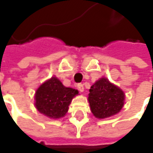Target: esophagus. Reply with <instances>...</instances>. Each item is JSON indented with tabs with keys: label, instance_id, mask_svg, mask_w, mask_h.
<instances>
[{
	"label": "esophagus",
	"instance_id": "obj_1",
	"mask_svg": "<svg viewBox=\"0 0 153 153\" xmlns=\"http://www.w3.org/2000/svg\"><path fill=\"white\" fill-rule=\"evenodd\" d=\"M77 89L79 90L80 92H83L84 91V87H83V85L82 84H81V83H79V84H77Z\"/></svg>",
	"mask_w": 153,
	"mask_h": 153
}]
</instances>
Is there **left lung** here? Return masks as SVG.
I'll return each instance as SVG.
<instances>
[{
  "label": "left lung",
  "instance_id": "left-lung-1",
  "mask_svg": "<svg viewBox=\"0 0 153 153\" xmlns=\"http://www.w3.org/2000/svg\"><path fill=\"white\" fill-rule=\"evenodd\" d=\"M124 98L121 88L102 77L91 86L88 102L94 116L103 119L117 114L124 105Z\"/></svg>",
  "mask_w": 153,
  "mask_h": 153
}]
</instances>
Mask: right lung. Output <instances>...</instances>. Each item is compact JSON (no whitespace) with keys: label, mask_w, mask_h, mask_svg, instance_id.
Masks as SVG:
<instances>
[{"label":"right lung","mask_w":153,"mask_h":153,"mask_svg":"<svg viewBox=\"0 0 153 153\" xmlns=\"http://www.w3.org/2000/svg\"><path fill=\"white\" fill-rule=\"evenodd\" d=\"M77 94L78 90L65 87L53 76L37 88L35 105L40 113L50 118H60L66 114L72 99Z\"/></svg>","instance_id":"obj_1"}]
</instances>
